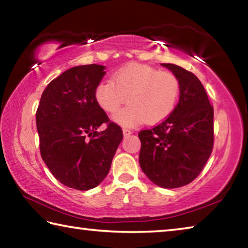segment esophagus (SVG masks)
I'll list each match as a JSON object with an SVG mask.
<instances>
[{
    "label": "esophagus",
    "instance_id": "esophagus-1",
    "mask_svg": "<svg viewBox=\"0 0 248 248\" xmlns=\"http://www.w3.org/2000/svg\"><path fill=\"white\" fill-rule=\"evenodd\" d=\"M123 132H124V137H129V136H131V134H132L131 130L127 129V128H124V129H123Z\"/></svg>",
    "mask_w": 248,
    "mask_h": 248
}]
</instances>
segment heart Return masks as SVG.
<instances>
[{
  "label": "heart",
  "instance_id": "obj_1",
  "mask_svg": "<svg viewBox=\"0 0 248 248\" xmlns=\"http://www.w3.org/2000/svg\"><path fill=\"white\" fill-rule=\"evenodd\" d=\"M180 82L174 73L141 63H129L112 75V81L97 84L94 97L106 112L118 110L128 97L129 104L114 116L117 124L132 127L158 124L175 110Z\"/></svg>",
  "mask_w": 248,
  "mask_h": 248
}]
</instances>
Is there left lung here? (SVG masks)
<instances>
[{
  "label": "left lung",
  "mask_w": 248,
  "mask_h": 248,
  "mask_svg": "<svg viewBox=\"0 0 248 248\" xmlns=\"http://www.w3.org/2000/svg\"><path fill=\"white\" fill-rule=\"evenodd\" d=\"M162 65L178 78L179 100L170 117L139 132V162L151 182L163 188H178L198 177L211 155L213 106L194 73L176 64Z\"/></svg>",
  "instance_id": "1"
}]
</instances>
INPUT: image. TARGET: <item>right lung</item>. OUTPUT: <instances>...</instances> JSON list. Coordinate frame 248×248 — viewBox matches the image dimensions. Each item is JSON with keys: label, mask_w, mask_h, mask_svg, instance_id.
Instances as JSON below:
<instances>
[{"label": "right lung", "mask_w": 248, "mask_h": 248, "mask_svg": "<svg viewBox=\"0 0 248 248\" xmlns=\"http://www.w3.org/2000/svg\"><path fill=\"white\" fill-rule=\"evenodd\" d=\"M105 66L78 65L50 82L36 112L40 154L61 184L89 190L103 182L124 134L96 103ZM107 124L104 132L97 128Z\"/></svg>", "instance_id": "right-lung-1"}]
</instances>
